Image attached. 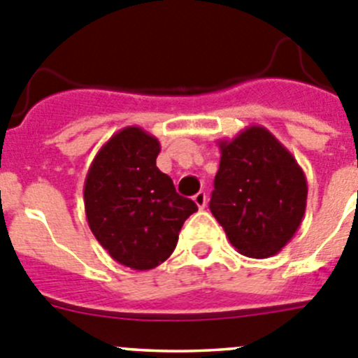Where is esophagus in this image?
<instances>
[{
  "mask_svg": "<svg viewBox=\"0 0 358 358\" xmlns=\"http://www.w3.org/2000/svg\"><path fill=\"white\" fill-rule=\"evenodd\" d=\"M192 199H194V203L198 205V208H205V205H207V194L203 191H199Z\"/></svg>",
  "mask_w": 358,
  "mask_h": 358,
  "instance_id": "esophagus-1",
  "label": "esophagus"
}]
</instances>
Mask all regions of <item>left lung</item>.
<instances>
[{
	"label": "left lung",
	"mask_w": 358,
	"mask_h": 358,
	"mask_svg": "<svg viewBox=\"0 0 358 358\" xmlns=\"http://www.w3.org/2000/svg\"><path fill=\"white\" fill-rule=\"evenodd\" d=\"M221 150L210 212L241 255L267 259L294 237L307 208V178L267 128L251 124Z\"/></svg>",
	"instance_id": "left-lung-1"
}]
</instances>
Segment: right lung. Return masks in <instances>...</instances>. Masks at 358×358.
<instances>
[{"label": "right lung", "instance_id": "right-lung-1", "mask_svg": "<svg viewBox=\"0 0 358 358\" xmlns=\"http://www.w3.org/2000/svg\"><path fill=\"white\" fill-rule=\"evenodd\" d=\"M160 143L141 127L114 134L96 153L83 185L89 228L115 262L148 271L169 259L196 203L157 167Z\"/></svg>", "mask_w": 358, "mask_h": 358}]
</instances>
